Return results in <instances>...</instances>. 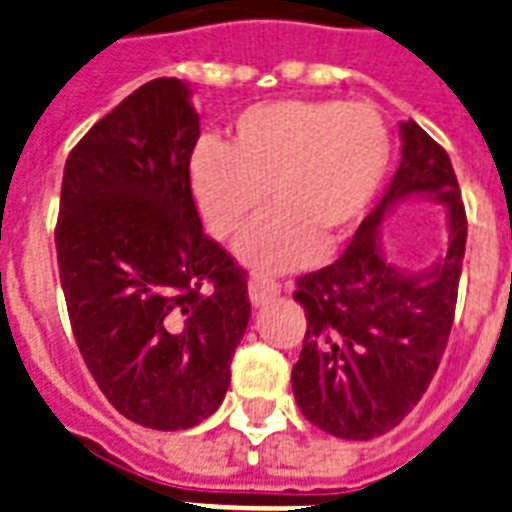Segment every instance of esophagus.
Wrapping results in <instances>:
<instances>
[{"label": "esophagus", "mask_w": 512, "mask_h": 512, "mask_svg": "<svg viewBox=\"0 0 512 512\" xmlns=\"http://www.w3.org/2000/svg\"><path fill=\"white\" fill-rule=\"evenodd\" d=\"M277 293H280V283L269 280V277L253 275L251 283H248V296H251L253 307H261V304H267L269 299H275Z\"/></svg>", "instance_id": "34e87169"}]
</instances>
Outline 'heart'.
<instances>
[{"mask_svg":"<svg viewBox=\"0 0 512 512\" xmlns=\"http://www.w3.org/2000/svg\"><path fill=\"white\" fill-rule=\"evenodd\" d=\"M392 141L368 104L277 101L245 109L232 141L202 138L189 157V189L205 227L235 240L269 213L243 243L256 269H291L323 243H339L366 216L390 168Z\"/></svg>","mask_w":512,"mask_h":512,"instance_id":"heart-1","label":"heart"}]
</instances>
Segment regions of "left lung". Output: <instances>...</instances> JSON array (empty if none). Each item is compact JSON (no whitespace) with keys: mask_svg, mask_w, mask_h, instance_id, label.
<instances>
[{"mask_svg":"<svg viewBox=\"0 0 512 512\" xmlns=\"http://www.w3.org/2000/svg\"><path fill=\"white\" fill-rule=\"evenodd\" d=\"M403 154L382 202L347 251L296 280L307 315L304 347L291 371L301 414L347 441H368L403 422L433 382L449 342L467 216L457 176L441 144L417 122H400ZM408 196L443 201L450 248L430 270L403 273L383 259L378 227Z\"/></svg>","mask_w":512,"mask_h":512,"instance_id":"obj_1","label":"left lung"}]
</instances>
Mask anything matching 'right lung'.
I'll return each mask as SVG.
<instances>
[{"instance_id":"obj_1","label":"right lung","mask_w":512,"mask_h":512,"mask_svg":"<svg viewBox=\"0 0 512 512\" xmlns=\"http://www.w3.org/2000/svg\"><path fill=\"white\" fill-rule=\"evenodd\" d=\"M200 117L160 77L71 149L55 251L71 331L122 417L186 430L221 406L243 339L248 280L202 232L189 189Z\"/></svg>"}]
</instances>
